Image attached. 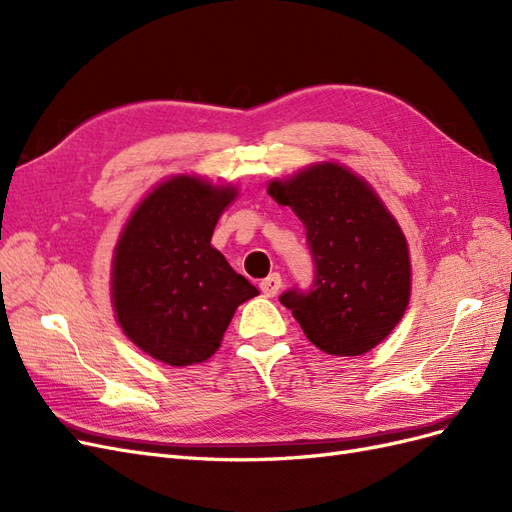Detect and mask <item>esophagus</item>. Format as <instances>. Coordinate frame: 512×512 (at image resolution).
Wrapping results in <instances>:
<instances>
[{
  "mask_svg": "<svg viewBox=\"0 0 512 512\" xmlns=\"http://www.w3.org/2000/svg\"><path fill=\"white\" fill-rule=\"evenodd\" d=\"M280 288H282L280 273H271L269 277H265V280L260 282V290H262V294H265V297H275V294L280 292Z\"/></svg>",
  "mask_w": 512,
  "mask_h": 512,
  "instance_id": "esophagus-1",
  "label": "esophagus"
}]
</instances>
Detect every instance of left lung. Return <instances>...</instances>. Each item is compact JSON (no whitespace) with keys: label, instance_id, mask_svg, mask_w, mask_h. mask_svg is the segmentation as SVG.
I'll return each instance as SVG.
<instances>
[{"label":"left lung","instance_id":"8db88e82","mask_svg":"<svg viewBox=\"0 0 512 512\" xmlns=\"http://www.w3.org/2000/svg\"><path fill=\"white\" fill-rule=\"evenodd\" d=\"M269 196L299 215L314 260L312 286L282 292V305L322 352L359 356L378 346L410 299L408 243L393 215L331 162L273 181Z\"/></svg>","mask_w":512,"mask_h":512}]
</instances>
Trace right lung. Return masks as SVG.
Returning <instances> with one entry per match:
<instances>
[{"mask_svg":"<svg viewBox=\"0 0 512 512\" xmlns=\"http://www.w3.org/2000/svg\"><path fill=\"white\" fill-rule=\"evenodd\" d=\"M235 188L173 177L153 190L121 232L113 305L121 329L166 365L203 363L220 348L235 309L258 290L211 245Z\"/></svg>","mask_w":512,"mask_h":512,"instance_id":"right-lung-1","label":"right lung"}]
</instances>
